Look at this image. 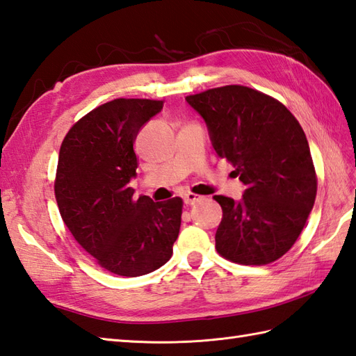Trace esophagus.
Here are the masks:
<instances>
[{"label":"esophagus","instance_id":"1","mask_svg":"<svg viewBox=\"0 0 356 356\" xmlns=\"http://www.w3.org/2000/svg\"><path fill=\"white\" fill-rule=\"evenodd\" d=\"M198 201H201V196H198V195L191 193V192L184 195V202H186L187 205H193V204H196Z\"/></svg>","mask_w":356,"mask_h":356}]
</instances>
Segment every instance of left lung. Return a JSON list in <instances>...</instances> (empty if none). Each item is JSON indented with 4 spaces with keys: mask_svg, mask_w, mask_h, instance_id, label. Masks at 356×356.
Here are the masks:
<instances>
[{
    "mask_svg": "<svg viewBox=\"0 0 356 356\" xmlns=\"http://www.w3.org/2000/svg\"><path fill=\"white\" fill-rule=\"evenodd\" d=\"M209 126L213 147L245 184L242 200L224 195L216 251L241 265H268L291 250L314 207L317 173L305 131L268 94L225 85L187 96Z\"/></svg>",
    "mask_w": 356,
    "mask_h": 356,
    "instance_id": "1",
    "label": "left lung"
}]
</instances>
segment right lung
<instances>
[{
  "instance_id": "obj_1",
  "label": "right lung",
  "mask_w": 356,
  "mask_h": 356,
  "mask_svg": "<svg viewBox=\"0 0 356 356\" xmlns=\"http://www.w3.org/2000/svg\"><path fill=\"white\" fill-rule=\"evenodd\" d=\"M163 100L114 99L71 126L62 141L54 196L70 233L117 275L152 273L172 257L183 200L134 198L137 134Z\"/></svg>"
}]
</instances>
